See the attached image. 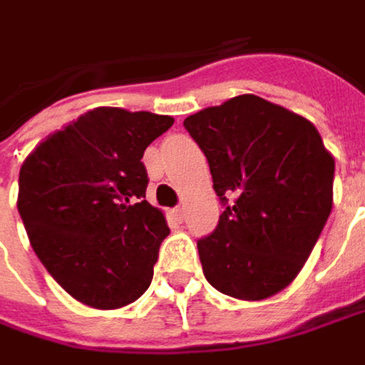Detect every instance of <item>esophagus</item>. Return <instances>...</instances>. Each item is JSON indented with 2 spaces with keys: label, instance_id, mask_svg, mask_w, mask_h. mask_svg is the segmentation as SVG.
Listing matches in <instances>:
<instances>
[{
  "label": "esophagus",
  "instance_id": "esophagus-1",
  "mask_svg": "<svg viewBox=\"0 0 365 365\" xmlns=\"http://www.w3.org/2000/svg\"><path fill=\"white\" fill-rule=\"evenodd\" d=\"M172 216L178 222H182V218H185V210H182V207H174V210H172Z\"/></svg>",
  "mask_w": 365,
  "mask_h": 365
}]
</instances>
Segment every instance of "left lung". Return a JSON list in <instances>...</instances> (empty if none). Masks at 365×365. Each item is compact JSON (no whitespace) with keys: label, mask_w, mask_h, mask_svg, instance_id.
Returning a JSON list of instances; mask_svg holds the SVG:
<instances>
[{"label":"left lung","mask_w":365,"mask_h":365,"mask_svg":"<svg viewBox=\"0 0 365 365\" xmlns=\"http://www.w3.org/2000/svg\"><path fill=\"white\" fill-rule=\"evenodd\" d=\"M210 162L218 228L197 241L207 282L241 301L287 289L332 210L334 158L318 128L257 95H237L185 120Z\"/></svg>","instance_id":"obj_1"}]
</instances>
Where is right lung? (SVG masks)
Returning a JSON list of instances; mask_svg holds the SVG:
<instances>
[{"instance_id":"right-lung-1","label":"right lung","mask_w":365,"mask_h":365,"mask_svg":"<svg viewBox=\"0 0 365 365\" xmlns=\"http://www.w3.org/2000/svg\"><path fill=\"white\" fill-rule=\"evenodd\" d=\"M172 116L95 108L22 162L18 212L41 264L70 297L120 309L151 284L166 216L149 201L143 153Z\"/></svg>"}]
</instances>
